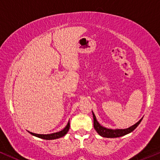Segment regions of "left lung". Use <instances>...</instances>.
Masks as SVG:
<instances>
[{"label": "left lung", "instance_id": "1", "mask_svg": "<svg viewBox=\"0 0 160 160\" xmlns=\"http://www.w3.org/2000/svg\"><path fill=\"white\" fill-rule=\"evenodd\" d=\"M93 114V119H94V128L96 130L97 132L102 137H107V138H116V137H122L124 135H126L129 134V133L132 132L135 128L138 126L139 123L142 121V118L140 119L138 122L135 123L134 125L129 127L128 128L125 129H111V128H106L105 127L102 126L100 123L98 122V121L97 120L96 117L94 113L92 112Z\"/></svg>", "mask_w": 160, "mask_h": 160}]
</instances>
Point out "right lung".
I'll use <instances>...</instances> for the list:
<instances>
[{
  "label": "right lung",
  "mask_w": 160,
  "mask_h": 160,
  "mask_svg": "<svg viewBox=\"0 0 160 160\" xmlns=\"http://www.w3.org/2000/svg\"><path fill=\"white\" fill-rule=\"evenodd\" d=\"M70 128V123L69 121H68V124L66 125V126L62 129V131H58V132L56 133H53V134H35V133H32V132H29L33 136H35L37 137H39V138L43 139H47V140H50V139H58L60 138V137H62L63 136L67 134V132L69 130Z\"/></svg>",
  "instance_id": "obj_1"
}]
</instances>
